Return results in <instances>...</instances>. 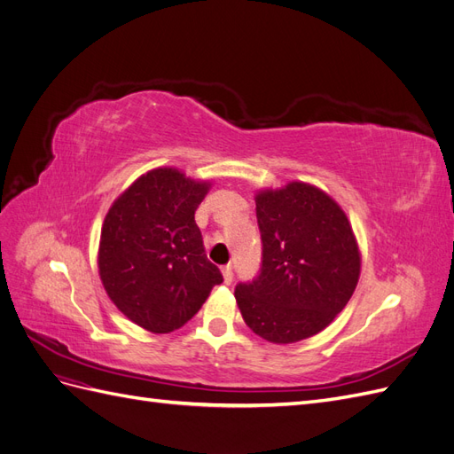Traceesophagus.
I'll list each match as a JSON object with an SVG mask.
<instances>
[{
    "instance_id": "1",
    "label": "esophagus",
    "mask_w": 454,
    "mask_h": 454,
    "mask_svg": "<svg viewBox=\"0 0 454 454\" xmlns=\"http://www.w3.org/2000/svg\"><path fill=\"white\" fill-rule=\"evenodd\" d=\"M222 272H223L225 284H231V282H232V267H231V265H225V267L222 269Z\"/></svg>"
}]
</instances>
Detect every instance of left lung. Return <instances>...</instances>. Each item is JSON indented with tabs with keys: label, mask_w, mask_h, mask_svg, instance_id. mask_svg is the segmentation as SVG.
<instances>
[{
	"label": "left lung",
	"mask_w": 454,
	"mask_h": 454,
	"mask_svg": "<svg viewBox=\"0 0 454 454\" xmlns=\"http://www.w3.org/2000/svg\"><path fill=\"white\" fill-rule=\"evenodd\" d=\"M255 214L263 240L259 277L235 290L255 335L290 345L320 333L347 307L362 254L345 210L305 182L261 189Z\"/></svg>",
	"instance_id": "obj_1"
}]
</instances>
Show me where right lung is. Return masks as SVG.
I'll return each mask as SVG.
<instances>
[{
	"mask_svg": "<svg viewBox=\"0 0 454 454\" xmlns=\"http://www.w3.org/2000/svg\"><path fill=\"white\" fill-rule=\"evenodd\" d=\"M210 185L172 167L153 168L106 214L98 246L104 290L130 322L151 333L180 329L223 282L195 223Z\"/></svg>",
	"mask_w": 454,
	"mask_h": 454,
	"instance_id": "1",
	"label": "right lung"
}]
</instances>
